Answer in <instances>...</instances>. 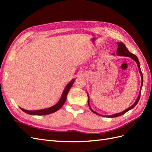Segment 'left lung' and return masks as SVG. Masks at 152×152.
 I'll use <instances>...</instances> for the list:
<instances>
[{
    "label": "left lung",
    "instance_id": "obj_1",
    "mask_svg": "<svg viewBox=\"0 0 152 152\" xmlns=\"http://www.w3.org/2000/svg\"><path fill=\"white\" fill-rule=\"evenodd\" d=\"M118 45V48L117 49V51H116V54L118 55V56H125V57H131V59H133L135 62H136L137 63V65H138V69H139V71H140V76H141V78H142V84H141V87H140V91L139 92V95H138V98L137 99V101H135V102L134 103V104L132 105L131 106H130L129 108H127L126 110H125L124 111H123L120 113H118V114H113V115H101L98 114V113L95 112V111H93V110L91 108V107H90V104H89V100L88 99V105L89 106V108L93 112L95 113V114L96 115H99L101 116H104V117H107V118H115V117H118V116H120L123 114H125L126 112H128L129 110H131L132 108H133L135 106H136L137 104V103L138 102V101H139L140 100V94H141V89H142V85H143V76H142V73L141 72V69H140V63H139V61H138L137 57L135 56V55L133 54L132 53L129 52V51L128 49L127 48H126L125 45L122 43V42H117Z\"/></svg>",
    "mask_w": 152,
    "mask_h": 152
}]
</instances>
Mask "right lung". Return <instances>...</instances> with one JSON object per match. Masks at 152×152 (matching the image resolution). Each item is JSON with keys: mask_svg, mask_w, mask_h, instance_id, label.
Returning <instances> with one entry per match:
<instances>
[{"mask_svg": "<svg viewBox=\"0 0 152 152\" xmlns=\"http://www.w3.org/2000/svg\"><path fill=\"white\" fill-rule=\"evenodd\" d=\"M74 80H72V81L68 83L67 86H66V88L64 89V91L62 93V96H61V97L59 101V102H58L56 104H55L54 106H51V107L42 109V110H25L22 108H20L21 109V110H23L25 113H27V114H28L37 115L50 114H51V113L56 112L58 110H59L61 107H62L63 105L64 104V103L65 102L66 100V96L68 95V93H69L70 89L71 88V87H72V84L74 83Z\"/></svg>", "mask_w": 152, "mask_h": 152, "instance_id": "1", "label": "right lung"}]
</instances>
